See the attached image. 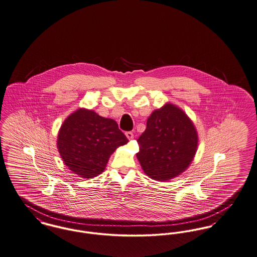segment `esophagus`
<instances>
[{"mask_svg":"<svg viewBox=\"0 0 257 257\" xmlns=\"http://www.w3.org/2000/svg\"><path fill=\"white\" fill-rule=\"evenodd\" d=\"M125 135H126V137L128 138V140H132V139L134 138V134L132 132H126Z\"/></svg>","mask_w":257,"mask_h":257,"instance_id":"1","label":"esophagus"}]
</instances>
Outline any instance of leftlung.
I'll return each instance as SVG.
<instances>
[{"label":"left lung","mask_w":257,"mask_h":257,"mask_svg":"<svg viewBox=\"0 0 257 257\" xmlns=\"http://www.w3.org/2000/svg\"><path fill=\"white\" fill-rule=\"evenodd\" d=\"M137 142L140 151L136 156L144 172L154 180L167 181L189 167L198 138L192 120L168 102L153 111Z\"/></svg>","instance_id":"left-lung-1"}]
</instances>
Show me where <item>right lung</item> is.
Returning <instances> with one entry per match:
<instances>
[{
  "label": "right lung",
  "instance_id": "1",
  "mask_svg": "<svg viewBox=\"0 0 257 257\" xmlns=\"http://www.w3.org/2000/svg\"><path fill=\"white\" fill-rule=\"evenodd\" d=\"M57 143L69 170L80 177L93 178L103 172L110 155L128 139L113 119L79 108L62 123Z\"/></svg>",
  "mask_w": 257,
  "mask_h": 257
}]
</instances>
